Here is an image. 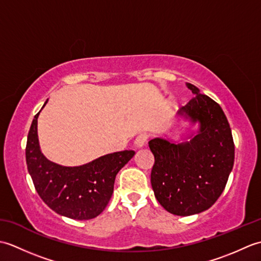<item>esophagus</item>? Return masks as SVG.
<instances>
[{
  "mask_svg": "<svg viewBox=\"0 0 261 261\" xmlns=\"http://www.w3.org/2000/svg\"><path fill=\"white\" fill-rule=\"evenodd\" d=\"M147 135H145V134H141V135H139L138 136L137 138H136V140H135V147L138 149V148H142L143 146H145V143H146V141H147Z\"/></svg>",
  "mask_w": 261,
  "mask_h": 261,
  "instance_id": "obj_1",
  "label": "esophagus"
}]
</instances>
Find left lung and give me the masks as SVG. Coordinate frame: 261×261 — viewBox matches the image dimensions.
Masks as SVG:
<instances>
[{
  "label": "left lung",
  "instance_id": "8db88e82",
  "mask_svg": "<svg viewBox=\"0 0 261 261\" xmlns=\"http://www.w3.org/2000/svg\"><path fill=\"white\" fill-rule=\"evenodd\" d=\"M195 95L178 114L198 122L191 140L176 143L154 138L151 186L169 213L187 216L210 208L222 194L234 163V143L228 119L220 105L186 83Z\"/></svg>",
  "mask_w": 261,
  "mask_h": 261
}]
</instances>
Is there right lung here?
Returning a JSON list of instances; mask_svg holds the SVG:
<instances>
[{
	"label": "right lung",
	"mask_w": 261,
	"mask_h": 261,
	"mask_svg": "<svg viewBox=\"0 0 261 261\" xmlns=\"http://www.w3.org/2000/svg\"><path fill=\"white\" fill-rule=\"evenodd\" d=\"M39 113L31 123L25 147L28 171L37 193L60 215L74 220L96 218L112 196L116 174L136 152L124 150L109 153L76 167L55 164L43 156L39 146Z\"/></svg>",
	"instance_id": "obj_1"
}]
</instances>
